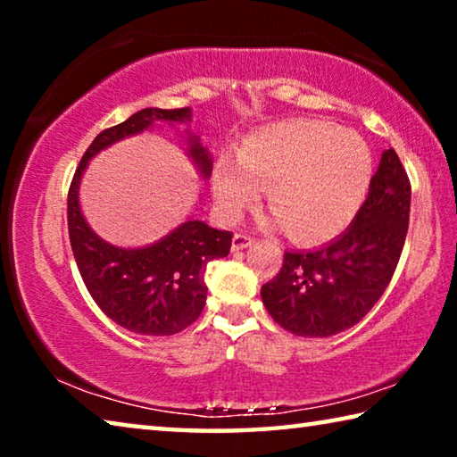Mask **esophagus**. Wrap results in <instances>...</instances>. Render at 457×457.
<instances>
[{"instance_id": "34e87169", "label": "esophagus", "mask_w": 457, "mask_h": 457, "mask_svg": "<svg viewBox=\"0 0 457 457\" xmlns=\"http://www.w3.org/2000/svg\"><path fill=\"white\" fill-rule=\"evenodd\" d=\"M253 239L250 236H244V234H236L234 239H231V250L239 252V250H245L247 245H252Z\"/></svg>"}]
</instances>
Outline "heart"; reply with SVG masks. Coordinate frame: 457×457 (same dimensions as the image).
I'll return each mask as SVG.
<instances>
[{
	"label": "heart",
	"mask_w": 457,
	"mask_h": 457,
	"mask_svg": "<svg viewBox=\"0 0 457 457\" xmlns=\"http://www.w3.org/2000/svg\"><path fill=\"white\" fill-rule=\"evenodd\" d=\"M373 179L362 137L328 122L284 120L253 130L237 146V163L221 159L213 199L223 220H237L268 191V205L296 242L337 237L359 213Z\"/></svg>",
	"instance_id": "obj_1"
}]
</instances>
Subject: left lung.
Returning a JSON list of instances; mask_svg holds the SVG:
<instances>
[{"mask_svg":"<svg viewBox=\"0 0 457 457\" xmlns=\"http://www.w3.org/2000/svg\"><path fill=\"white\" fill-rule=\"evenodd\" d=\"M409 205L407 173L397 153L386 149L351 226L316 250L284 252L282 270L262 286L268 314L306 338L338 335L361 322L395 272Z\"/></svg>","mask_w":457,"mask_h":457,"instance_id":"1","label":"left lung"}]
</instances>
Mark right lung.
Returning <instances> with one entry per match:
<instances>
[{"label": "right lung", "instance_id": "add662e5", "mask_svg": "<svg viewBox=\"0 0 457 457\" xmlns=\"http://www.w3.org/2000/svg\"><path fill=\"white\" fill-rule=\"evenodd\" d=\"M191 108H143L120 125L100 133L84 153L68 191V234L76 266L90 296L108 319L137 335L169 337L197 320L205 306V266L226 258L231 234L210 228L189 215L157 242L141 247H120L104 242L88 226L80 207V181L100 151L154 125H187ZM185 153L197 173L210 179L213 159L195 133L183 130Z\"/></svg>", "mask_w": 457, "mask_h": 457}]
</instances>
